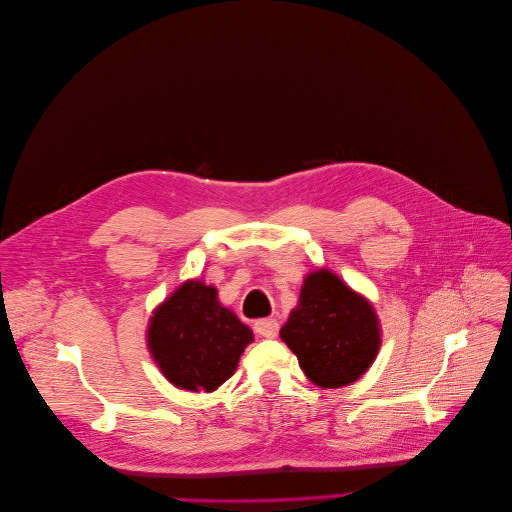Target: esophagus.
I'll return each instance as SVG.
<instances>
[{
  "label": "esophagus",
  "mask_w": 512,
  "mask_h": 512,
  "mask_svg": "<svg viewBox=\"0 0 512 512\" xmlns=\"http://www.w3.org/2000/svg\"><path fill=\"white\" fill-rule=\"evenodd\" d=\"M254 331H256L260 337L273 339V337H277V333H279V323H277V319H260V321L254 323Z\"/></svg>",
  "instance_id": "obj_1"
}]
</instances>
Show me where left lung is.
I'll list each match as a JSON object with an SVG mask.
<instances>
[{
  "instance_id": "obj_1",
  "label": "left lung",
  "mask_w": 512,
  "mask_h": 512,
  "mask_svg": "<svg viewBox=\"0 0 512 512\" xmlns=\"http://www.w3.org/2000/svg\"><path fill=\"white\" fill-rule=\"evenodd\" d=\"M281 339L312 383L333 389L354 383L371 367L381 329L375 308L335 273L321 269L304 279Z\"/></svg>"
}]
</instances>
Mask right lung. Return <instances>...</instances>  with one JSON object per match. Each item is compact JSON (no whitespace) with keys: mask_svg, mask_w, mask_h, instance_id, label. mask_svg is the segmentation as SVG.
Wrapping results in <instances>:
<instances>
[{"mask_svg":"<svg viewBox=\"0 0 512 512\" xmlns=\"http://www.w3.org/2000/svg\"><path fill=\"white\" fill-rule=\"evenodd\" d=\"M252 329L202 281H185L150 321L148 346L162 375L189 392H214L237 369Z\"/></svg>","mask_w":512,"mask_h":512,"instance_id":"add662e5","label":"right lung"}]
</instances>
